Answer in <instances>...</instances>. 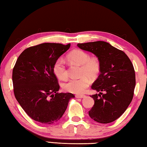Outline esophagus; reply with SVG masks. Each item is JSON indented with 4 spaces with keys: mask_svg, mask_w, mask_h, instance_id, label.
I'll return each instance as SVG.
<instances>
[{
    "mask_svg": "<svg viewBox=\"0 0 147 147\" xmlns=\"http://www.w3.org/2000/svg\"><path fill=\"white\" fill-rule=\"evenodd\" d=\"M85 95H76V98H84L85 97Z\"/></svg>",
    "mask_w": 147,
    "mask_h": 147,
    "instance_id": "esophagus-1",
    "label": "esophagus"
}]
</instances>
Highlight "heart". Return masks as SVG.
<instances>
[{
  "label": "heart",
  "instance_id": "obj_1",
  "mask_svg": "<svg viewBox=\"0 0 147 147\" xmlns=\"http://www.w3.org/2000/svg\"><path fill=\"white\" fill-rule=\"evenodd\" d=\"M68 59L73 63L81 65L80 75L78 79H71L65 83L63 88L65 91L76 94H80L85 91L90 85L88 78H94L98 75L100 70V63L96 57H90L88 53L82 50L76 49L68 55ZM53 71L59 79L65 80L68 78V72L65 62L61 58L55 62Z\"/></svg>",
  "mask_w": 147,
  "mask_h": 147
}]
</instances>
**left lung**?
<instances>
[{
	"label": "left lung",
	"instance_id": "1",
	"mask_svg": "<svg viewBox=\"0 0 147 147\" xmlns=\"http://www.w3.org/2000/svg\"><path fill=\"white\" fill-rule=\"evenodd\" d=\"M77 46L95 55L100 63V73L92 85L99 93L90 96L95 103L88 112L90 117L100 123H112L125 112L133 99L136 84L133 64L123 51L107 42Z\"/></svg>",
	"mask_w": 147,
	"mask_h": 147
}]
</instances>
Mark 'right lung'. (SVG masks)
<instances>
[{
	"instance_id": "right-lung-1",
	"label": "right lung",
	"mask_w": 147,
	"mask_h": 147,
	"mask_svg": "<svg viewBox=\"0 0 147 147\" xmlns=\"http://www.w3.org/2000/svg\"><path fill=\"white\" fill-rule=\"evenodd\" d=\"M70 46L43 43L31 47L16 62L12 71L15 97L26 113L40 123L58 121L74 98L73 93L57 92L60 86L53 71L55 62Z\"/></svg>"
}]
</instances>
